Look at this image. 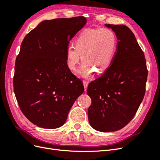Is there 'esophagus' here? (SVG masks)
Listing matches in <instances>:
<instances>
[{"instance_id": "34e87169", "label": "esophagus", "mask_w": 160, "mask_h": 160, "mask_svg": "<svg viewBox=\"0 0 160 160\" xmlns=\"http://www.w3.org/2000/svg\"><path fill=\"white\" fill-rule=\"evenodd\" d=\"M83 85H84V88H85V90L86 91V89H87V88H88V84H89V82H88V81H83Z\"/></svg>"}]
</instances>
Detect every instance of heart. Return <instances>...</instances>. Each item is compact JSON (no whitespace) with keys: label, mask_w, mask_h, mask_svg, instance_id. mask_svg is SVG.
Masks as SVG:
<instances>
[{"label":"heart","mask_w":160,"mask_h":160,"mask_svg":"<svg viewBox=\"0 0 160 160\" xmlns=\"http://www.w3.org/2000/svg\"><path fill=\"white\" fill-rule=\"evenodd\" d=\"M117 51V38L109 28L83 30L75 41V47L67 48V64L71 71H75L82 59L84 62L79 70L83 77H88L92 72H102L112 63Z\"/></svg>","instance_id":"b5f03b06"}]
</instances>
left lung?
I'll return each mask as SVG.
<instances>
[{"label": "left lung", "instance_id": "left-lung-1", "mask_svg": "<svg viewBox=\"0 0 160 160\" xmlns=\"http://www.w3.org/2000/svg\"><path fill=\"white\" fill-rule=\"evenodd\" d=\"M118 38L112 63L99 78L91 82L87 93L91 126L101 132H115L132 120L146 92L148 69L144 53L134 34L123 25H109Z\"/></svg>", "mask_w": 160, "mask_h": 160}]
</instances>
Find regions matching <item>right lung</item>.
I'll return each mask as SVG.
<instances>
[{"label":"right lung","instance_id":"obj_1","mask_svg":"<svg viewBox=\"0 0 160 160\" xmlns=\"http://www.w3.org/2000/svg\"><path fill=\"white\" fill-rule=\"evenodd\" d=\"M86 22L82 16L43 21L21 43L14 67V92L22 113L38 127L62 126L84 91L82 81L67 66L66 50Z\"/></svg>","mask_w":160,"mask_h":160}]
</instances>
